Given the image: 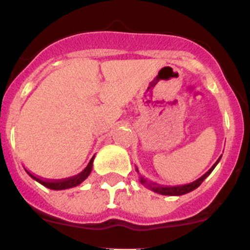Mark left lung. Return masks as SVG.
Listing matches in <instances>:
<instances>
[{"instance_id":"8db88e82","label":"left lung","mask_w":250,"mask_h":250,"mask_svg":"<svg viewBox=\"0 0 250 250\" xmlns=\"http://www.w3.org/2000/svg\"><path fill=\"white\" fill-rule=\"evenodd\" d=\"M221 160V156L220 159L217 160L216 162H215V165L211 167L209 170L203 176H201L200 179H197L196 181H194V182L191 183H188V185H183V186H175V187H165V186H160V185H156V183H151V182H147V180L145 179V177L140 176V182L142 183L143 186H146V187L150 189V190L155 191V193L157 194H161V195H168V196H180V195H185L187 193H190V191H193L194 189H196L201 183L205 181L206 177L208 176V175H210L211 171L214 170V168L216 167L217 163L220 162ZM137 170V168H136ZM137 173H139V170H137Z\"/></svg>"}]
</instances>
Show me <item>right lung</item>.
Here are the masks:
<instances>
[{
  "label": "right lung",
  "mask_w": 250,
  "mask_h": 250,
  "mask_svg": "<svg viewBox=\"0 0 250 250\" xmlns=\"http://www.w3.org/2000/svg\"><path fill=\"white\" fill-rule=\"evenodd\" d=\"M93 161H94V157L90 160V162L88 163L87 167L83 169L81 173L75 175V176L68 177V179H64V180H54V181L53 180H43V179H40V177H37V176H34V175L29 173L28 170H27V173L31 177V179H34L39 183H41V185L44 186V187L53 189V190H63V189H69V188L76 187V186L81 185L83 181H84L89 176V174L91 173Z\"/></svg>",
  "instance_id": "obj_1"
}]
</instances>
